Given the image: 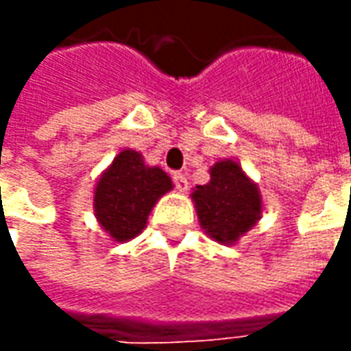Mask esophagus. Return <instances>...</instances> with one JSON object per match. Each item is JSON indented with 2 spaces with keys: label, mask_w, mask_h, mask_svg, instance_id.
<instances>
[{
  "label": "esophagus",
  "mask_w": 351,
  "mask_h": 351,
  "mask_svg": "<svg viewBox=\"0 0 351 351\" xmlns=\"http://www.w3.org/2000/svg\"><path fill=\"white\" fill-rule=\"evenodd\" d=\"M171 180H173V185H176V189H178V191H187V185H189V183H187V178H185L183 173L176 171Z\"/></svg>",
  "instance_id": "esophagus-1"
}]
</instances>
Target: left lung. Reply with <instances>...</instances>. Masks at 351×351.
Here are the masks:
<instances>
[{
  "mask_svg": "<svg viewBox=\"0 0 351 351\" xmlns=\"http://www.w3.org/2000/svg\"><path fill=\"white\" fill-rule=\"evenodd\" d=\"M193 199L200 226L223 245H231L245 235L262 212L260 191L233 160L214 164L210 170V183L199 185Z\"/></svg>",
  "mask_w": 351,
  "mask_h": 351,
  "instance_id": "8db88e82",
  "label": "left lung"
}]
</instances>
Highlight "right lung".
<instances>
[{
  "mask_svg": "<svg viewBox=\"0 0 351 351\" xmlns=\"http://www.w3.org/2000/svg\"><path fill=\"white\" fill-rule=\"evenodd\" d=\"M171 189L160 168L145 166L135 151H122L103 173L95 189V216L114 241H130L141 233L154 202Z\"/></svg>",
  "mask_w": 351,
  "mask_h": 351,
  "instance_id": "add662e5",
  "label": "right lung"
}]
</instances>
